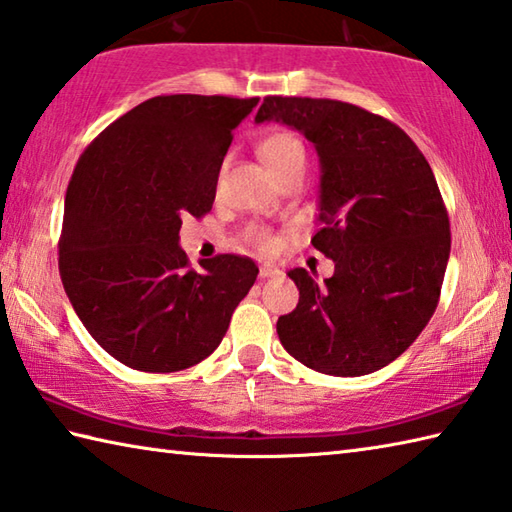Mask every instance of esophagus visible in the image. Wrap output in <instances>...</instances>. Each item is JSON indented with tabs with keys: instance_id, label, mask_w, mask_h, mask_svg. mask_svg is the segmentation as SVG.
<instances>
[{
	"instance_id": "esophagus-1",
	"label": "esophagus",
	"mask_w": 512,
	"mask_h": 512,
	"mask_svg": "<svg viewBox=\"0 0 512 512\" xmlns=\"http://www.w3.org/2000/svg\"><path fill=\"white\" fill-rule=\"evenodd\" d=\"M278 274H281V269L274 267V265H260V269H258L260 278H274Z\"/></svg>"
}]
</instances>
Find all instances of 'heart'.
Wrapping results in <instances>:
<instances>
[{
	"instance_id": "b5f03b06",
	"label": "heart",
	"mask_w": 512,
	"mask_h": 512,
	"mask_svg": "<svg viewBox=\"0 0 512 512\" xmlns=\"http://www.w3.org/2000/svg\"><path fill=\"white\" fill-rule=\"evenodd\" d=\"M258 153L267 165V169L274 173L276 180L285 176V173H289L292 169L305 167L303 142L289 131L269 133V136L263 142H260ZM245 240H247V243L256 245L258 249H269L274 245L272 234H269V231L263 229V227H247L245 229Z\"/></svg>"
}]
</instances>
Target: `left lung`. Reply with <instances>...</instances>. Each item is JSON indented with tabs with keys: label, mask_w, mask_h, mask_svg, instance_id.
Instances as JSON below:
<instances>
[{
	"label": "left lung",
	"mask_w": 512,
	"mask_h": 512,
	"mask_svg": "<svg viewBox=\"0 0 512 512\" xmlns=\"http://www.w3.org/2000/svg\"><path fill=\"white\" fill-rule=\"evenodd\" d=\"M256 122H281L321 162L312 245L334 260L318 285L287 276L298 305L278 318L285 350L307 368L361 376L401 356L435 314L450 256V223L435 173L408 133L361 106L269 95Z\"/></svg>",
	"instance_id": "1"
}]
</instances>
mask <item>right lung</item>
I'll list each match as a JSON object with an SVG mask.
<instances>
[{"instance_id":"right-lung-1","label":"right lung","mask_w":512,"mask_h":512,"mask_svg":"<svg viewBox=\"0 0 512 512\" xmlns=\"http://www.w3.org/2000/svg\"><path fill=\"white\" fill-rule=\"evenodd\" d=\"M258 98L158 95L109 124L77 160L64 198L60 276L102 350L140 372H178L216 350L252 289V258L182 252L205 216L231 131Z\"/></svg>"}]
</instances>
